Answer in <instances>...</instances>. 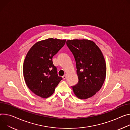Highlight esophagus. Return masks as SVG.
I'll return each instance as SVG.
<instances>
[{
  "label": "esophagus",
  "instance_id": "34e87169",
  "mask_svg": "<svg viewBox=\"0 0 130 130\" xmlns=\"http://www.w3.org/2000/svg\"><path fill=\"white\" fill-rule=\"evenodd\" d=\"M66 77H67V75H66V74H65V75L62 77V78H63V79H65L66 78Z\"/></svg>",
  "mask_w": 130,
  "mask_h": 130
}]
</instances>
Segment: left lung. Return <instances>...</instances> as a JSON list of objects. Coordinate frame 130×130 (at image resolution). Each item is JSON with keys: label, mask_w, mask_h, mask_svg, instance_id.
<instances>
[{"label": "left lung", "mask_w": 130, "mask_h": 130, "mask_svg": "<svg viewBox=\"0 0 130 130\" xmlns=\"http://www.w3.org/2000/svg\"><path fill=\"white\" fill-rule=\"evenodd\" d=\"M66 44L75 57L78 84L72 86L80 99L93 96L101 89L106 76L103 54L95 43L88 39L68 40Z\"/></svg>", "instance_id": "8db88e82"}]
</instances>
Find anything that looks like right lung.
<instances>
[{"label": "right lung", "instance_id": "obj_1", "mask_svg": "<svg viewBox=\"0 0 130 130\" xmlns=\"http://www.w3.org/2000/svg\"><path fill=\"white\" fill-rule=\"evenodd\" d=\"M66 39L43 40L34 44L23 63V76L28 88L42 98H48L62 80L57 74L52 58L64 45Z\"/></svg>", "mask_w": 130, "mask_h": 130}]
</instances>
